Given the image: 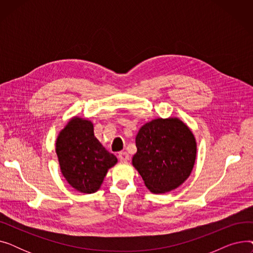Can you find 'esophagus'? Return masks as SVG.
Wrapping results in <instances>:
<instances>
[{"label": "esophagus", "instance_id": "esophagus-1", "mask_svg": "<svg viewBox=\"0 0 253 253\" xmlns=\"http://www.w3.org/2000/svg\"><path fill=\"white\" fill-rule=\"evenodd\" d=\"M118 158H119V160L121 161V162H127L129 160L130 157H129V155L126 152H120Z\"/></svg>", "mask_w": 253, "mask_h": 253}]
</instances>
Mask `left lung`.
<instances>
[{"mask_svg":"<svg viewBox=\"0 0 253 253\" xmlns=\"http://www.w3.org/2000/svg\"><path fill=\"white\" fill-rule=\"evenodd\" d=\"M132 164L152 193L178 188L193 170L197 143L190 128L177 118L156 119L144 124L135 137Z\"/></svg>","mask_w":253,"mask_h":253,"instance_id":"8db88e82","label":"left lung"}]
</instances>
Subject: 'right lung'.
I'll use <instances>...</instances> for the list:
<instances>
[{
    "instance_id": "1",
    "label": "right lung",
    "mask_w": 253,
    "mask_h": 253,
    "mask_svg": "<svg viewBox=\"0 0 253 253\" xmlns=\"http://www.w3.org/2000/svg\"><path fill=\"white\" fill-rule=\"evenodd\" d=\"M56 154L66 181L84 194L95 193L108 170L118 162L94 136L93 124L77 117L60 131Z\"/></svg>"
}]
</instances>
